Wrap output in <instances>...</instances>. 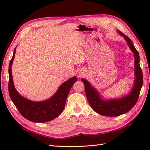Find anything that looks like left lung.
I'll use <instances>...</instances> for the list:
<instances>
[{"mask_svg":"<svg viewBox=\"0 0 150 150\" xmlns=\"http://www.w3.org/2000/svg\"><path fill=\"white\" fill-rule=\"evenodd\" d=\"M118 32L124 38L134 55L135 79L130 93L122 98L106 100L101 97L96 89L92 87L88 81L84 79H81V81L84 84L86 95L90 106L97 113L106 117H117L131 110L138 100L143 84V76L139 64L140 57L138 51L135 49L129 37L119 31Z\"/></svg>","mask_w":150,"mask_h":150,"instance_id":"obj_1","label":"left lung"}]
</instances>
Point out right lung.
<instances>
[{"instance_id":"right-lung-1","label":"right lung","mask_w":150,"mask_h":150,"mask_svg":"<svg viewBox=\"0 0 150 150\" xmlns=\"http://www.w3.org/2000/svg\"><path fill=\"white\" fill-rule=\"evenodd\" d=\"M16 47L9 64L8 91L9 97L19 112L28 120L34 122H46L59 116L64 108L66 100L70 89L77 79L73 77L60 85L55 95L44 101L35 102L27 99L19 94L13 82L11 66L14 59Z\"/></svg>"}]
</instances>
